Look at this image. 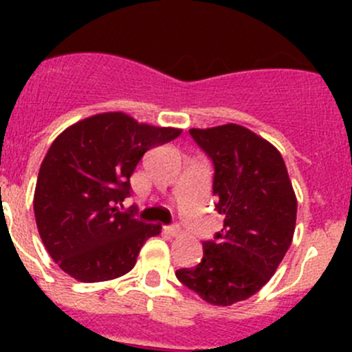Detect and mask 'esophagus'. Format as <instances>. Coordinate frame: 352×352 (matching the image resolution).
<instances>
[{
  "instance_id": "esophagus-1",
  "label": "esophagus",
  "mask_w": 352,
  "mask_h": 352,
  "mask_svg": "<svg viewBox=\"0 0 352 352\" xmlns=\"http://www.w3.org/2000/svg\"><path fill=\"white\" fill-rule=\"evenodd\" d=\"M165 232L172 236H179L180 235V226L179 225H170L165 226Z\"/></svg>"
}]
</instances>
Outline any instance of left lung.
Here are the masks:
<instances>
[{"instance_id":"8db88e82","label":"left lung","mask_w":352,"mask_h":352,"mask_svg":"<svg viewBox=\"0 0 352 352\" xmlns=\"http://www.w3.org/2000/svg\"><path fill=\"white\" fill-rule=\"evenodd\" d=\"M214 166L212 194L225 225L202 242V261L177 279L212 305L236 303L271 279L293 240L296 197L281 153L236 124L190 129Z\"/></svg>"}]
</instances>
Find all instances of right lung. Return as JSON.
Returning a JSON list of instances; mask_svg holds the SVG:
<instances>
[{
  "label": "right lung",
  "mask_w": 352,
  "mask_h": 352,
  "mask_svg": "<svg viewBox=\"0 0 352 352\" xmlns=\"http://www.w3.org/2000/svg\"><path fill=\"white\" fill-rule=\"evenodd\" d=\"M180 133L107 112L56 138L38 170L34 212L42 242L66 274L98 283L134 267L141 247L162 228L119 204L131 196L129 179L143 155Z\"/></svg>",
  "instance_id": "add662e5"
}]
</instances>
